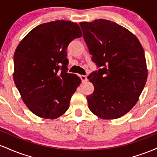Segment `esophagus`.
<instances>
[{"instance_id": "34e87169", "label": "esophagus", "mask_w": 157, "mask_h": 157, "mask_svg": "<svg viewBox=\"0 0 157 157\" xmlns=\"http://www.w3.org/2000/svg\"><path fill=\"white\" fill-rule=\"evenodd\" d=\"M80 77L81 80H82V82H86V81L88 80V79H87V77H86V76H85V75H80Z\"/></svg>"}]
</instances>
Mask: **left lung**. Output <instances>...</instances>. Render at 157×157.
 <instances>
[{
	"mask_svg": "<svg viewBox=\"0 0 157 157\" xmlns=\"http://www.w3.org/2000/svg\"><path fill=\"white\" fill-rule=\"evenodd\" d=\"M80 25L91 60L101 67L88 77L94 86L87 96L89 109L102 119L121 117L135 105L146 83L143 48L134 34L113 21L99 19Z\"/></svg>",
	"mask_w": 157,
	"mask_h": 157,
	"instance_id": "1",
	"label": "left lung"
}]
</instances>
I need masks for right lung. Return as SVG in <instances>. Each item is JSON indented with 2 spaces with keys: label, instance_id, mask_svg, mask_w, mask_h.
Here are the masks:
<instances>
[{
  "label": "right lung",
  "instance_id": "add662e5",
  "mask_svg": "<svg viewBox=\"0 0 157 157\" xmlns=\"http://www.w3.org/2000/svg\"><path fill=\"white\" fill-rule=\"evenodd\" d=\"M82 37L80 26L66 21L36 26L14 54L13 79L28 109L37 117L56 119L67 111L81 80L68 71L67 47Z\"/></svg>",
  "mask_w": 157,
  "mask_h": 157
}]
</instances>
